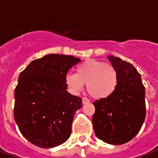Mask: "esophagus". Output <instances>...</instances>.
<instances>
[{
    "label": "esophagus",
    "instance_id": "obj_1",
    "mask_svg": "<svg viewBox=\"0 0 158 158\" xmlns=\"http://www.w3.org/2000/svg\"><path fill=\"white\" fill-rule=\"evenodd\" d=\"M89 102V100L88 98H85V97H84L82 99V103L85 105V104H88Z\"/></svg>",
    "mask_w": 158,
    "mask_h": 158
}]
</instances>
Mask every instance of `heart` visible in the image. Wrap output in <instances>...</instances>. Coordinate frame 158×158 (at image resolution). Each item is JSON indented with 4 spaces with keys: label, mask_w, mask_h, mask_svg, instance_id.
Segmentation results:
<instances>
[{
    "label": "heart",
    "mask_w": 158,
    "mask_h": 158,
    "mask_svg": "<svg viewBox=\"0 0 158 158\" xmlns=\"http://www.w3.org/2000/svg\"><path fill=\"white\" fill-rule=\"evenodd\" d=\"M119 74L118 69L110 63L95 59L81 62L76 69V74L68 73L65 83L73 94H79L86 84V89L95 99L109 98L118 89Z\"/></svg>",
    "instance_id": "b5f03b06"
}]
</instances>
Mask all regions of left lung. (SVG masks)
Wrapping results in <instances>:
<instances>
[{
	"mask_svg": "<svg viewBox=\"0 0 158 158\" xmlns=\"http://www.w3.org/2000/svg\"><path fill=\"white\" fill-rule=\"evenodd\" d=\"M107 58L118 71V86L111 97L93 102V128L98 139L122 145L138 134L144 123L146 90L140 74L131 63L114 56Z\"/></svg>",
	"mask_w": 158,
	"mask_h": 158,
	"instance_id": "1",
	"label": "left lung"
}]
</instances>
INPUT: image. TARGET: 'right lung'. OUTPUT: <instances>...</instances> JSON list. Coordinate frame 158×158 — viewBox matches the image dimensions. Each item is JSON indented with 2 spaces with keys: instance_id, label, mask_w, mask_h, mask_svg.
<instances>
[{
  "instance_id": "add662e5",
  "label": "right lung",
  "mask_w": 158,
  "mask_h": 158,
  "mask_svg": "<svg viewBox=\"0 0 158 158\" xmlns=\"http://www.w3.org/2000/svg\"><path fill=\"white\" fill-rule=\"evenodd\" d=\"M79 61L72 56L48 54L20 73L14 93V119L30 143L52 148L69 138L82 99L67 91L65 76Z\"/></svg>"
}]
</instances>
